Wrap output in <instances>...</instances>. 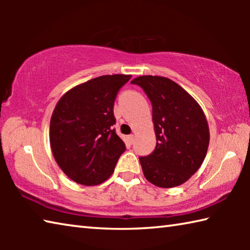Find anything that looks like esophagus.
Here are the masks:
<instances>
[{"label": "esophagus", "instance_id": "esophagus-1", "mask_svg": "<svg viewBox=\"0 0 250 250\" xmlns=\"http://www.w3.org/2000/svg\"><path fill=\"white\" fill-rule=\"evenodd\" d=\"M128 140L130 141V143H133V141H134V135H133V134L128 135Z\"/></svg>", "mask_w": 250, "mask_h": 250}]
</instances>
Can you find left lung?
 Returning a JSON list of instances; mask_svg holds the SVG:
<instances>
[{
	"label": "left lung",
	"instance_id": "1",
	"mask_svg": "<svg viewBox=\"0 0 250 250\" xmlns=\"http://www.w3.org/2000/svg\"><path fill=\"white\" fill-rule=\"evenodd\" d=\"M131 83L140 86L152 104L156 146L140 156L143 174L159 188L185 183L204 161L209 143L206 117L195 99L173 80L140 76Z\"/></svg>",
	"mask_w": 250,
	"mask_h": 250
}]
</instances>
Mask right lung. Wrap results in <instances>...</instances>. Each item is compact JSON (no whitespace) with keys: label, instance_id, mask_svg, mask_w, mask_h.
Wrapping results in <instances>:
<instances>
[{"label":"right lung","instance_id":"1","mask_svg":"<svg viewBox=\"0 0 250 250\" xmlns=\"http://www.w3.org/2000/svg\"><path fill=\"white\" fill-rule=\"evenodd\" d=\"M131 75H105L74 87L54 109L49 125L50 147L62 172L76 183L91 186L115 171L125 142L112 125L113 104Z\"/></svg>","mask_w":250,"mask_h":250}]
</instances>
